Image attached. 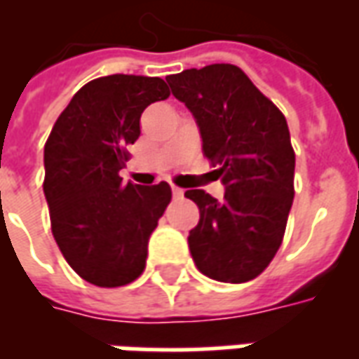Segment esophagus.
I'll list each match as a JSON object with an SVG mask.
<instances>
[{"label": "esophagus", "mask_w": 359, "mask_h": 359, "mask_svg": "<svg viewBox=\"0 0 359 359\" xmlns=\"http://www.w3.org/2000/svg\"><path fill=\"white\" fill-rule=\"evenodd\" d=\"M171 190H172V196H175V198H182V194H184V190L179 187H175V184L171 187Z\"/></svg>", "instance_id": "1"}]
</instances>
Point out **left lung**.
<instances>
[{"label": "left lung", "instance_id": "left-lung-1", "mask_svg": "<svg viewBox=\"0 0 359 359\" xmlns=\"http://www.w3.org/2000/svg\"><path fill=\"white\" fill-rule=\"evenodd\" d=\"M194 115L202 149L217 165L225 198L187 190L200 210L188 234L196 267L221 283H246L271 264L294 200V157L285 115L236 65L215 63L167 76Z\"/></svg>", "mask_w": 359, "mask_h": 359}]
</instances>
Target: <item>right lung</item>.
Returning a JSON list of instances; mask_svg holds the SVG:
<instances>
[{
  "label": "right lung",
  "instance_id": "right-lung-1",
  "mask_svg": "<svg viewBox=\"0 0 359 359\" xmlns=\"http://www.w3.org/2000/svg\"><path fill=\"white\" fill-rule=\"evenodd\" d=\"M169 97L163 79L109 74L84 84L59 115L43 148V194L61 254L103 288L133 283L149 234L171 202V187L123 182L126 148L140 136L149 103Z\"/></svg>",
  "mask_w": 359,
  "mask_h": 359
}]
</instances>
